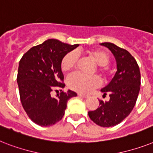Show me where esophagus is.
Returning a JSON list of instances; mask_svg holds the SVG:
<instances>
[{
	"mask_svg": "<svg viewBox=\"0 0 153 153\" xmlns=\"http://www.w3.org/2000/svg\"><path fill=\"white\" fill-rule=\"evenodd\" d=\"M78 95H79V97H83V98H88V97H89V95H88V94H78Z\"/></svg>",
	"mask_w": 153,
	"mask_h": 153,
	"instance_id": "34e87169",
	"label": "esophagus"
}]
</instances>
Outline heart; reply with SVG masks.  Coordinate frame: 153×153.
<instances>
[{"instance_id":"heart-1","label":"heart","mask_w":153,"mask_h":153,"mask_svg":"<svg viewBox=\"0 0 153 153\" xmlns=\"http://www.w3.org/2000/svg\"><path fill=\"white\" fill-rule=\"evenodd\" d=\"M89 56L98 65V70L104 78L108 76L111 70L107 66L109 63V56L105 51L96 50L87 51ZM79 55L75 51H71L64 56L61 61V68L64 71H69L74 68L78 61ZM68 87L80 93H88L100 85V81L97 76H85L79 73H73L67 79Z\"/></svg>"}]
</instances>
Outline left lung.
I'll return each mask as SVG.
<instances>
[{
	"instance_id": "8db88e82",
	"label": "left lung",
	"mask_w": 153,
	"mask_h": 153,
	"mask_svg": "<svg viewBox=\"0 0 153 153\" xmlns=\"http://www.w3.org/2000/svg\"><path fill=\"white\" fill-rule=\"evenodd\" d=\"M111 51L116 61L117 71L108 85L100 89L110 100H100L99 107L88 112L93 122L103 127L120 123L134 108L141 85V73L137 61L128 51L110 42L100 43Z\"/></svg>"
}]
</instances>
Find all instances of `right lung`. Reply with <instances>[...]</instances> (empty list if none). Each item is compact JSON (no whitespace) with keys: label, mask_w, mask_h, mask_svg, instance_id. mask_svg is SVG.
I'll return each instance as SVG.
<instances>
[{"label":"right lung","mask_w":153,"mask_h":153,"mask_svg":"<svg viewBox=\"0 0 153 153\" xmlns=\"http://www.w3.org/2000/svg\"><path fill=\"white\" fill-rule=\"evenodd\" d=\"M79 45H68L56 39H48L32 47L19 61L17 75L19 96L28 117L41 126L54 125L62 120L68 100L75 92L62 91L56 97L53 89L64 88L61 61L64 56Z\"/></svg>","instance_id":"right-lung-1"}]
</instances>
